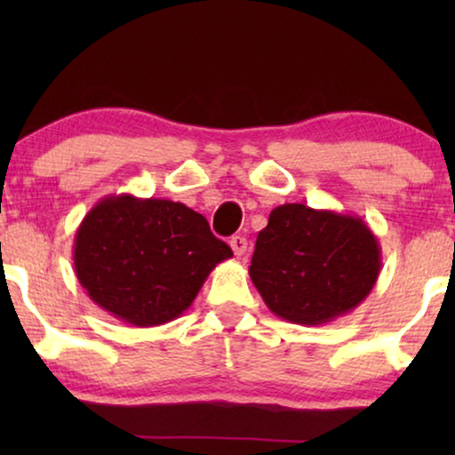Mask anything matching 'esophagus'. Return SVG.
<instances>
[{"label":"esophagus","instance_id":"esophagus-1","mask_svg":"<svg viewBox=\"0 0 455 455\" xmlns=\"http://www.w3.org/2000/svg\"><path fill=\"white\" fill-rule=\"evenodd\" d=\"M229 246H232L235 257H242V254H246L248 242L244 235H232V238H229Z\"/></svg>","mask_w":455,"mask_h":455}]
</instances>
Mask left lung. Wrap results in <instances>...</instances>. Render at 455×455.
Masks as SVG:
<instances>
[{
    "label": "left lung",
    "instance_id": "8db88e82",
    "mask_svg": "<svg viewBox=\"0 0 455 455\" xmlns=\"http://www.w3.org/2000/svg\"><path fill=\"white\" fill-rule=\"evenodd\" d=\"M381 246L358 215L275 207L254 246L251 279L267 308L298 325H323L350 313L375 288Z\"/></svg>",
    "mask_w": 455,
    "mask_h": 455
}]
</instances>
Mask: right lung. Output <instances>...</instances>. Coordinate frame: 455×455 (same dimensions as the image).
Listing matches in <instances>:
<instances>
[{
  "instance_id": "1",
  "label": "right lung",
  "mask_w": 455,
  "mask_h": 455,
  "mask_svg": "<svg viewBox=\"0 0 455 455\" xmlns=\"http://www.w3.org/2000/svg\"><path fill=\"white\" fill-rule=\"evenodd\" d=\"M72 257L97 307L128 325L155 327L188 310L209 273L234 252L182 203L111 195L84 215Z\"/></svg>"
}]
</instances>
